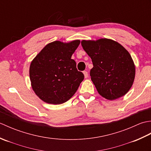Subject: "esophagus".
I'll return each mask as SVG.
<instances>
[{"label":"esophagus","instance_id":"1","mask_svg":"<svg viewBox=\"0 0 151 151\" xmlns=\"http://www.w3.org/2000/svg\"><path fill=\"white\" fill-rule=\"evenodd\" d=\"M83 73H84V77L86 78L88 77V73L87 71H86V70H84V71H83Z\"/></svg>","mask_w":151,"mask_h":151}]
</instances>
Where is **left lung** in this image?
I'll use <instances>...</instances> for the list:
<instances>
[{"label": "left lung", "mask_w": 151, "mask_h": 151, "mask_svg": "<svg viewBox=\"0 0 151 151\" xmlns=\"http://www.w3.org/2000/svg\"><path fill=\"white\" fill-rule=\"evenodd\" d=\"M91 58V79L102 97L113 101L123 97L132 87L136 68L130 53L120 43L107 38L82 40Z\"/></svg>", "instance_id": "1"}]
</instances>
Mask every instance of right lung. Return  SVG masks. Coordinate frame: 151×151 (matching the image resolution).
<instances>
[{"label":"right lung","instance_id":"add662e5","mask_svg":"<svg viewBox=\"0 0 151 151\" xmlns=\"http://www.w3.org/2000/svg\"><path fill=\"white\" fill-rule=\"evenodd\" d=\"M81 41L51 42L32 61L29 75L32 88L41 100L48 104H60L71 98L84 80L71 59Z\"/></svg>","mask_w":151,"mask_h":151}]
</instances>
